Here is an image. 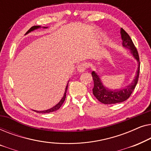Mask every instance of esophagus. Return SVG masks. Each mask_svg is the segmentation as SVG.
<instances>
[{"label": "esophagus", "mask_w": 151, "mask_h": 151, "mask_svg": "<svg viewBox=\"0 0 151 151\" xmlns=\"http://www.w3.org/2000/svg\"><path fill=\"white\" fill-rule=\"evenodd\" d=\"M86 67H87V65H86V63H82L78 65L77 69L78 71L80 72V73H82V72L85 71V70L86 69Z\"/></svg>", "instance_id": "esophagus-1"}]
</instances>
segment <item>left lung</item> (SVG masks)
I'll list each match as a JSON object with an SVG mask.
<instances>
[{
	"label": "left lung",
	"mask_w": 151,
	"mask_h": 151,
	"mask_svg": "<svg viewBox=\"0 0 151 151\" xmlns=\"http://www.w3.org/2000/svg\"><path fill=\"white\" fill-rule=\"evenodd\" d=\"M120 34L122 40V46L126 49H129L134 58L137 62V70L136 71L135 78L131 84L124 88L114 90L104 86L99 75L97 74L96 71H92L91 75L94 82L93 93L100 102L105 104H116V103H120L127 100L135 89L137 85L138 78H139L140 63L137 49L134 45L131 37L122 28L120 29Z\"/></svg>",
	"instance_id": "obj_1"
}]
</instances>
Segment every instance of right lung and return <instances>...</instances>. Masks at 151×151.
I'll use <instances>...</instances> for the list:
<instances>
[{
	"instance_id": "1",
	"label": "right lung",
	"mask_w": 151,
	"mask_h": 151,
	"mask_svg": "<svg viewBox=\"0 0 151 151\" xmlns=\"http://www.w3.org/2000/svg\"><path fill=\"white\" fill-rule=\"evenodd\" d=\"M39 28H41V27H40V26H33V27H31V28L29 29V30L27 31V32L26 33L25 35H26V34H28L29 33H30L31 32H33V31H34V30H36V29H39ZM42 28L46 29V28H47V27H43ZM68 84H69V82H68L67 86H66L65 91V93H64L63 97V98H62L60 101V102H59L57 104H55L54 106L51 107V109H47V110H45V111H36V110H33V111H34L35 112L39 113H47L53 112V111H57L58 109H59L60 108V106H62V105H63L64 102H65V98H66V93H67V88H68Z\"/></svg>"
}]
</instances>
